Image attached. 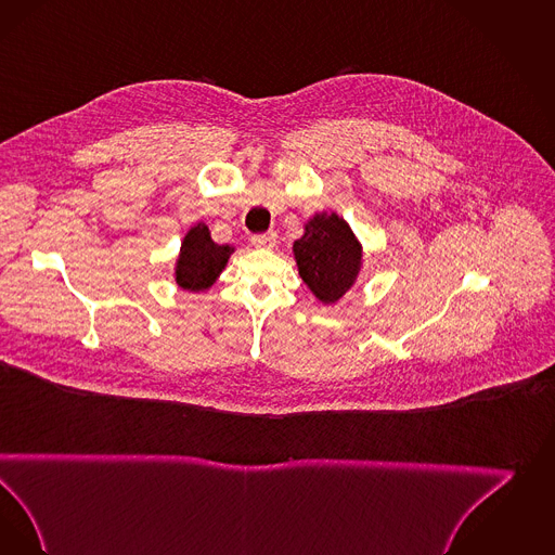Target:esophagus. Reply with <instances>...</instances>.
I'll use <instances>...</instances> for the list:
<instances>
[{"mask_svg": "<svg viewBox=\"0 0 555 555\" xmlns=\"http://www.w3.org/2000/svg\"><path fill=\"white\" fill-rule=\"evenodd\" d=\"M251 244H254L256 248H274V244H276V233H274V231H268V233L251 235Z\"/></svg>", "mask_w": 555, "mask_h": 555, "instance_id": "esophagus-1", "label": "esophagus"}]
</instances>
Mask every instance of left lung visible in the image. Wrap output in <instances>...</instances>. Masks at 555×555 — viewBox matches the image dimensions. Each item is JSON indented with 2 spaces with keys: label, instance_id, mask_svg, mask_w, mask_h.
Segmentation results:
<instances>
[{
  "label": "left lung",
  "instance_id": "left-lung-1",
  "mask_svg": "<svg viewBox=\"0 0 555 555\" xmlns=\"http://www.w3.org/2000/svg\"><path fill=\"white\" fill-rule=\"evenodd\" d=\"M293 254L299 276L325 306L343 299L363 267V246L350 225L325 210L307 221L306 233L293 244Z\"/></svg>",
  "mask_w": 555,
  "mask_h": 555
}]
</instances>
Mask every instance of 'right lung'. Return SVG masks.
<instances>
[{
    "instance_id": "1",
    "label": "right lung",
    "mask_w": 555,
    "mask_h": 555,
    "mask_svg": "<svg viewBox=\"0 0 555 555\" xmlns=\"http://www.w3.org/2000/svg\"><path fill=\"white\" fill-rule=\"evenodd\" d=\"M231 254V246L215 244L210 240L209 228L205 223H196L182 240L173 270L176 285L194 293L207 291L223 272Z\"/></svg>"
}]
</instances>
